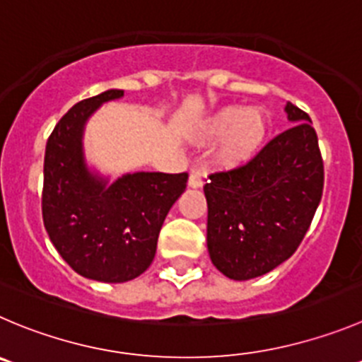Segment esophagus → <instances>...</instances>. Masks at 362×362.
<instances>
[{
	"label": "esophagus",
	"instance_id": "obj_1",
	"mask_svg": "<svg viewBox=\"0 0 362 362\" xmlns=\"http://www.w3.org/2000/svg\"><path fill=\"white\" fill-rule=\"evenodd\" d=\"M202 185H204V181H202V175L199 174V172H192L190 177H188V187H190V188H201Z\"/></svg>",
	"mask_w": 362,
	"mask_h": 362
}]
</instances>
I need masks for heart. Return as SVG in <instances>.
Instances as JSON below:
<instances>
[{
	"mask_svg": "<svg viewBox=\"0 0 362 362\" xmlns=\"http://www.w3.org/2000/svg\"><path fill=\"white\" fill-rule=\"evenodd\" d=\"M268 127L270 124L264 110L226 105L213 110L199 122L195 140L208 144L220 138L215 149L216 167L236 168L256 156L267 140Z\"/></svg>",
	"mask_w": 362,
	"mask_h": 362,
	"instance_id": "heart-1",
	"label": "heart"
}]
</instances>
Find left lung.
<instances>
[{"mask_svg":"<svg viewBox=\"0 0 362 362\" xmlns=\"http://www.w3.org/2000/svg\"><path fill=\"white\" fill-rule=\"evenodd\" d=\"M284 112L293 127L243 167L209 175L204 187L209 257L235 281L290 259L322 199L323 161L311 119L291 103Z\"/></svg>","mask_w":362,"mask_h":362,"instance_id":"left-lung-1","label":"left lung"}]
</instances>
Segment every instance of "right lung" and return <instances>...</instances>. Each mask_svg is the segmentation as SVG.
Masks as SVG:
<instances>
[{"mask_svg":"<svg viewBox=\"0 0 362 362\" xmlns=\"http://www.w3.org/2000/svg\"><path fill=\"white\" fill-rule=\"evenodd\" d=\"M110 88L76 103L54 126L44 156L42 218L65 263L99 282H127L151 267L165 216L187 188L188 174L127 172L112 179L87 160L85 129Z\"/></svg>","mask_w":362,"mask_h":362,"instance_id":"right-lung-1","label":"right lung"}]
</instances>
